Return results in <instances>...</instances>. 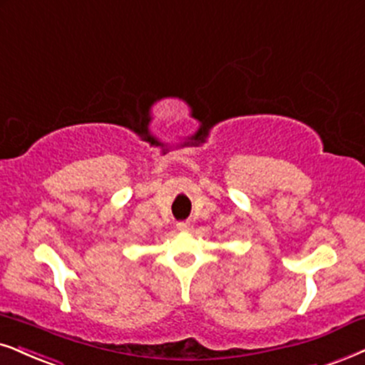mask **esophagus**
<instances>
[{"mask_svg":"<svg viewBox=\"0 0 365 365\" xmlns=\"http://www.w3.org/2000/svg\"><path fill=\"white\" fill-rule=\"evenodd\" d=\"M177 229L180 230V232H187V230L190 229V224H188V222H178Z\"/></svg>","mask_w":365,"mask_h":365,"instance_id":"esophagus-1","label":"esophagus"}]
</instances>
